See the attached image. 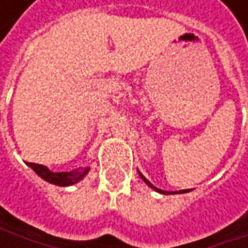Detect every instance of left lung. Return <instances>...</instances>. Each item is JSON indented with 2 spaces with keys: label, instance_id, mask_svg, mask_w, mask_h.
Listing matches in <instances>:
<instances>
[{
  "label": "left lung",
  "instance_id": "1",
  "mask_svg": "<svg viewBox=\"0 0 248 248\" xmlns=\"http://www.w3.org/2000/svg\"><path fill=\"white\" fill-rule=\"evenodd\" d=\"M139 175H140V178H142V179H143V181H145V182H146V184H148V185H149L151 188L156 189L158 192H161V194H171V192H167V191H162V189H159V188L154 186V185H152V184H151V182H149V181H148V179H146V178H145V176H143V175H142V173H140V172H139ZM179 192H186V191H185V189H182V191H179ZM172 194H173V192H172Z\"/></svg>",
  "mask_w": 248,
  "mask_h": 248
}]
</instances>
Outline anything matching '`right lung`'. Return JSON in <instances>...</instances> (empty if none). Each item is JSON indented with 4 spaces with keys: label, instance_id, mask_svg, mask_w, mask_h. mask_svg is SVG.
<instances>
[{
    "label": "right lung",
    "instance_id": "right-lung-1",
    "mask_svg": "<svg viewBox=\"0 0 248 248\" xmlns=\"http://www.w3.org/2000/svg\"><path fill=\"white\" fill-rule=\"evenodd\" d=\"M37 175H40L44 181L50 182V184H56L60 186H67V185H73L76 182H78L80 179L84 178V175L89 172V168L83 170V171H73V172H53L50 171L47 167L44 165H38V164H32V162H27Z\"/></svg>",
    "mask_w": 248,
    "mask_h": 248
}]
</instances>
